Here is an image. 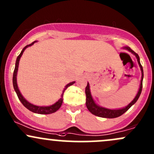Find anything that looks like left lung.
Masks as SVG:
<instances>
[{"instance_id": "left-lung-1", "label": "left lung", "mask_w": 154, "mask_h": 154, "mask_svg": "<svg viewBox=\"0 0 154 154\" xmlns=\"http://www.w3.org/2000/svg\"><path fill=\"white\" fill-rule=\"evenodd\" d=\"M125 49H127L128 51H129L130 52H131L132 54H134L135 57H137V62H138L139 65H140V69L142 71V79H141V83H140V90L138 91V93L136 95V97H134L133 100H132L131 103L127 106L126 107L123 109H108L103 108V107H100L99 106H97L96 103L94 102L93 99H92V96H91L90 90V84L87 83V87L85 89V93H86V106H87V109L90 111L92 114L95 115V116L100 117H105V118H115V117L121 116L123 114L125 113L126 111H128L130 109V107L133 104H134L137 102V100H138L139 97H140V94L142 92V89H143V66L141 65L140 62V57H139L138 54L137 53H135L134 51L130 48L129 47H125Z\"/></svg>"}]
</instances>
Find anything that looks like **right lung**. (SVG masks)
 <instances>
[{
    "label": "right lung",
    "instance_id": "obj_1",
    "mask_svg": "<svg viewBox=\"0 0 154 154\" xmlns=\"http://www.w3.org/2000/svg\"><path fill=\"white\" fill-rule=\"evenodd\" d=\"M34 42H36V41L33 42L31 44L27 45H26V47L23 49L22 51H21V53L20 54V55L18 56L17 58V60H16V63H15V67H14V73H13V87H14V90H15L16 93H17L18 98H19V100H20L21 103H23V105L26 108H27L28 109L30 110L31 112H34V113L41 114V115H48V114H52V113H54V112H57V111L59 109V108H60L61 106H62V102H63L64 92L65 91V90L67 88V87H70V86H71V85H72V84L75 83V82H70V83H69L67 85H66L65 88H64V90H63V92H62V95H61V98L58 100L57 103H54V105H51V106H37L33 105V104L29 103V102H28L27 100H26V99L23 97V95H21L19 89H18L17 84V77L16 76H17L18 65H19V61H20V59L21 56L23 55V53L24 52L25 49H26V48L32 45Z\"/></svg>",
    "mask_w": 154,
    "mask_h": 154
}]
</instances>
